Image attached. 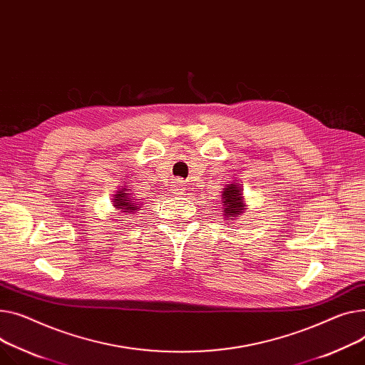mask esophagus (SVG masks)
<instances>
[{
    "label": "esophagus",
    "mask_w": 365,
    "mask_h": 365,
    "mask_svg": "<svg viewBox=\"0 0 365 365\" xmlns=\"http://www.w3.org/2000/svg\"><path fill=\"white\" fill-rule=\"evenodd\" d=\"M183 186H185V185H183V182H180V180H176V182H175V185H173V187H175V189H173V190L178 193V195H179V193L183 190Z\"/></svg>",
    "instance_id": "34e87169"
}]
</instances>
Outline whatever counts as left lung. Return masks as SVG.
<instances>
[{"instance_id": "1", "label": "left lung", "mask_w": 365, "mask_h": 365, "mask_svg": "<svg viewBox=\"0 0 365 365\" xmlns=\"http://www.w3.org/2000/svg\"><path fill=\"white\" fill-rule=\"evenodd\" d=\"M245 202H244V189H242L236 182L226 185L222 193V215L226 220L232 218V220H236L240 214L245 210Z\"/></svg>"}]
</instances>
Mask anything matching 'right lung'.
I'll return each mask as SVG.
<instances>
[{"label": "right lung", "mask_w": 365, "mask_h": 365, "mask_svg": "<svg viewBox=\"0 0 365 365\" xmlns=\"http://www.w3.org/2000/svg\"><path fill=\"white\" fill-rule=\"evenodd\" d=\"M113 202L115 210H120L126 214L139 211V208L143 204L135 198L133 193H130V189H126V187H121L115 192V195L113 197Z\"/></svg>", "instance_id": "add662e5"}]
</instances>
